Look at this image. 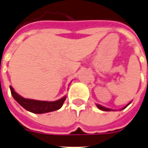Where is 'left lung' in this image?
<instances>
[{
	"mask_svg": "<svg viewBox=\"0 0 148 148\" xmlns=\"http://www.w3.org/2000/svg\"><path fill=\"white\" fill-rule=\"evenodd\" d=\"M130 104H131V102L128 103L127 106H124V108H122V109H121V110H122V109H125V108H126L127 106H129ZM97 108H98L99 109H101V110H103V111H115V110H113V109H108V108H106V107H104V106H100V105H98V104H97Z\"/></svg>",
	"mask_w": 148,
	"mask_h": 148,
	"instance_id": "obj_1",
	"label": "left lung"
}]
</instances>
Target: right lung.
Masks as SVG:
<instances>
[{"label": "right lung", "mask_w": 148, "mask_h": 148, "mask_svg": "<svg viewBox=\"0 0 148 148\" xmlns=\"http://www.w3.org/2000/svg\"><path fill=\"white\" fill-rule=\"evenodd\" d=\"M10 90H11L12 96L13 97V98L24 109L31 112L37 113V114L46 113V112L58 110L62 106L66 98V97L64 96L63 97H62L61 99L57 100L55 101H45L27 99V98H24L21 95H19L17 93H16L14 89L11 86H10Z\"/></svg>", "instance_id": "right-lung-1"}]
</instances>
